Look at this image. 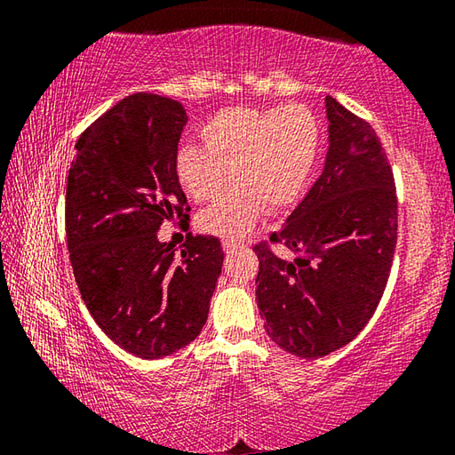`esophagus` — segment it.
Returning <instances> with one entry per match:
<instances>
[{"instance_id": "obj_1", "label": "esophagus", "mask_w": 455, "mask_h": 455, "mask_svg": "<svg viewBox=\"0 0 455 455\" xmlns=\"http://www.w3.org/2000/svg\"><path fill=\"white\" fill-rule=\"evenodd\" d=\"M222 249H225V252H228V255H230V252L243 249V244L236 243V241H230V238H225V241H222Z\"/></svg>"}]
</instances>
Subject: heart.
Returning <instances> with one entry per match:
<instances>
[{"instance_id": "b5f03b06", "label": "heart", "mask_w": 455, "mask_h": 455, "mask_svg": "<svg viewBox=\"0 0 455 455\" xmlns=\"http://www.w3.org/2000/svg\"><path fill=\"white\" fill-rule=\"evenodd\" d=\"M203 148L184 146L174 158L182 190L196 200L219 203L200 212L204 233L241 238L263 206L276 212L303 190L319 148V122L305 104L279 108H227L200 128Z\"/></svg>"}]
</instances>
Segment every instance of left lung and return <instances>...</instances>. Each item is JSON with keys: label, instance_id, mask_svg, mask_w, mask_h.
<instances>
[{"label": "left lung", "instance_id": "1", "mask_svg": "<svg viewBox=\"0 0 455 455\" xmlns=\"http://www.w3.org/2000/svg\"><path fill=\"white\" fill-rule=\"evenodd\" d=\"M323 172L287 222L255 244L257 303L281 349L317 359L359 335L379 305L397 243V196L387 154L369 122L325 98ZM281 243L296 255L273 253Z\"/></svg>", "mask_w": 455, "mask_h": 455}]
</instances>
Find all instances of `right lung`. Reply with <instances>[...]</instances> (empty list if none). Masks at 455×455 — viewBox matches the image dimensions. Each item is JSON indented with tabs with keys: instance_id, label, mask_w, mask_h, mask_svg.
<instances>
[{
	"instance_id": "1",
	"label": "right lung",
	"mask_w": 455,
	"mask_h": 455,
	"mask_svg": "<svg viewBox=\"0 0 455 455\" xmlns=\"http://www.w3.org/2000/svg\"><path fill=\"white\" fill-rule=\"evenodd\" d=\"M187 110L176 100H120L84 130L66 187V236L82 301L98 327L142 359L172 355L209 317L225 260L217 236H187L180 255L163 222L188 228L174 172Z\"/></svg>"
}]
</instances>
